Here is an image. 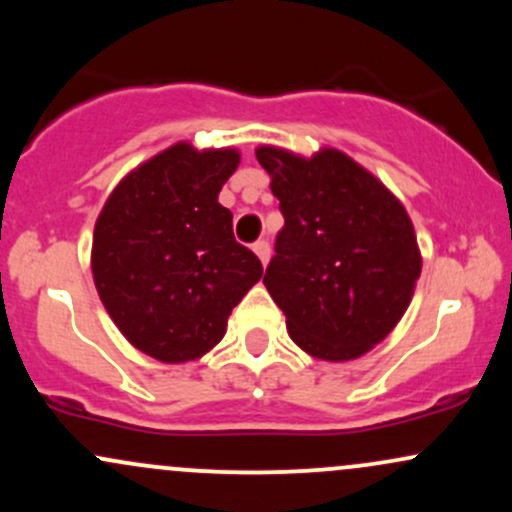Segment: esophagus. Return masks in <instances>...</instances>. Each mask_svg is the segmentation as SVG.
I'll return each mask as SVG.
<instances>
[{
	"label": "esophagus",
	"mask_w": 512,
	"mask_h": 512,
	"mask_svg": "<svg viewBox=\"0 0 512 512\" xmlns=\"http://www.w3.org/2000/svg\"><path fill=\"white\" fill-rule=\"evenodd\" d=\"M252 250H255V255L260 257L262 264L269 262V243H267V240H257V243L252 245Z\"/></svg>",
	"instance_id": "esophagus-1"
}]
</instances>
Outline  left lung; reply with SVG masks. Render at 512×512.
I'll return each mask as SVG.
<instances>
[{"label": "left lung", "mask_w": 512, "mask_h": 512, "mask_svg": "<svg viewBox=\"0 0 512 512\" xmlns=\"http://www.w3.org/2000/svg\"><path fill=\"white\" fill-rule=\"evenodd\" d=\"M284 214L264 286L291 339L322 361H351L395 330L421 274L402 202L337 149L301 158L255 151Z\"/></svg>", "instance_id": "left-lung-1"}]
</instances>
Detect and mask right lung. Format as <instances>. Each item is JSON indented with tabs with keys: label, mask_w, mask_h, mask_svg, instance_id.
<instances>
[{
	"label": "right lung",
	"mask_w": 512,
	"mask_h": 512,
	"mask_svg": "<svg viewBox=\"0 0 512 512\" xmlns=\"http://www.w3.org/2000/svg\"><path fill=\"white\" fill-rule=\"evenodd\" d=\"M236 149L180 142L134 168L96 221L91 269L127 342L163 363L214 349L228 315L260 281L262 262L233 238L219 204Z\"/></svg>",
	"instance_id": "right-lung-1"
}]
</instances>
